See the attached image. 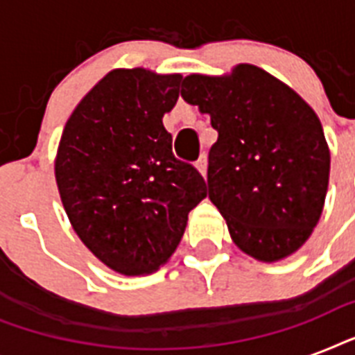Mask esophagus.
<instances>
[{
  "instance_id": "1",
  "label": "esophagus",
  "mask_w": 355,
  "mask_h": 355,
  "mask_svg": "<svg viewBox=\"0 0 355 355\" xmlns=\"http://www.w3.org/2000/svg\"><path fill=\"white\" fill-rule=\"evenodd\" d=\"M195 167L199 169L200 175H205L206 177V169H208V158H206V155L199 156V160L195 162Z\"/></svg>"
}]
</instances>
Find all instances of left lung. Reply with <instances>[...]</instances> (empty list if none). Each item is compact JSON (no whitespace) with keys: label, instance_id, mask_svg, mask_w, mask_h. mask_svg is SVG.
<instances>
[{"label":"left lung","instance_id":"1","mask_svg":"<svg viewBox=\"0 0 355 355\" xmlns=\"http://www.w3.org/2000/svg\"><path fill=\"white\" fill-rule=\"evenodd\" d=\"M182 97L210 114L217 141L208 153V197L234 243L261 261L302 247L322 214L330 150L317 114L263 69L189 75Z\"/></svg>","mask_w":355,"mask_h":355}]
</instances>
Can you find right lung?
<instances>
[{
  "mask_svg": "<svg viewBox=\"0 0 355 355\" xmlns=\"http://www.w3.org/2000/svg\"><path fill=\"white\" fill-rule=\"evenodd\" d=\"M182 75L114 69L77 105L55 177L80 241L116 272L149 275L171 258L188 214L208 195L202 175L173 155L162 118Z\"/></svg>",
  "mask_w": 355,
  "mask_h": 355,
  "instance_id": "1",
  "label": "right lung"
}]
</instances>
